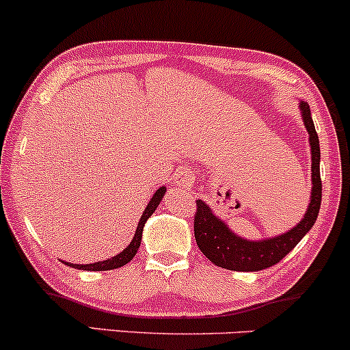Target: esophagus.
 Instances as JSON below:
<instances>
[{
  "label": "esophagus",
  "instance_id": "1",
  "mask_svg": "<svg viewBox=\"0 0 350 350\" xmlns=\"http://www.w3.org/2000/svg\"><path fill=\"white\" fill-rule=\"evenodd\" d=\"M194 183V172L187 169H179L174 174V184L181 187H189Z\"/></svg>",
  "mask_w": 350,
  "mask_h": 350
}]
</instances>
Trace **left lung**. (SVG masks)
I'll return each mask as SVG.
<instances>
[{"instance_id": "1", "label": "left lung", "mask_w": 350, "mask_h": 350, "mask_svg": "<svg viewBox=\"0 0 350 350\" xmlns=\"http://www.w3.org/2000/svg\"><path fill=\"white\" fill-rule=\"evenodd\" d=\"M302 121L309 133L310 157H312V193L310 202L307 207L304 217L291 231L281 236L269 237V239L249 241L239 237L228 228L224 221H221L213 213L204 201H196V216H194V237L198 247L213 264L219 267L229 269V271L241 272H256L267 269L278 264L282 257H286L299 244V241L310 231L321 209L322 199V181H321V148H319V137L314 128L312 116H310L309 106L301 101Z\"/></svg>"}]
</instances>
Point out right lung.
Masks as SVG:
<instances>
[{"label": "right lung", "instance_id": "add662e5", "mask_svg": "<svg viewBox=\"0 0 350 350\" xmlns=\"http://www.w3.org/2000/svg\"><path fill=\"white\" fill-rule=\"evenodd\" d=\"M164 193H166V187H164V186L159 187V189H157L154 193V196L151 198V201L148 202V206H146V209L143 213V216H141V219H139V224H137L136 232H134L131 244H129L128 247L124 249V251L119 252L118 256L111 257V259L99 260V262H93V264H69V262H64V264H68V266H71L75 269H81V271H109V269H118V267L124 266V264H128L129 260H133V257L136 256L137 249H139L141 237H143V229H144L146 221L151 217V214L154 213L156 207L159 206V202H161V199H163Z\"/></svg>", "mask_w": 350, "mask_h": 350}]
</instances>
